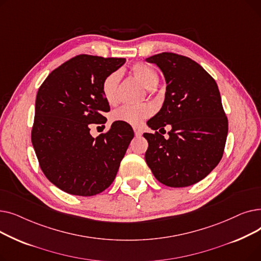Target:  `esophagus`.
Masks as SVG:
<instances>
[{
    "label": "esophagus",
    "mask_w": 261,
    "mask_h": 261,
    "mask_svg": "<svg viewBox=\"0 0 261 261\" xmlns=\"http://www.w3.org/2000/svg\"><path fill=\"white\" fill-rule=\"evenodd\" d=\"M133 130H134V133H135V135H136V136H141V135L143 134L142 129H140V128H138V127H134V128H133Z\"/></svg>",
    "instance_id": "34e87169"
}]
</instances>
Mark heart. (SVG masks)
I'll list each match as a JSON object with an SVG mask.
<instances>
[{
  "label": "heart",
  "mask_w": 261,
  "mask_h": 261,
  "mask_svg": "<svg viewBox=\"0 0 261 261\" xmlns=\"http://www.w3.org/2000/svg\"><path fill=\"white\" fill-rule=\"evenodd\" d=\"M131 72L141 84L149 90L154 89L159 85V75L151 66L146 63L138 62L131 67ZM121 75L118 71L110 73L105 77L101 84V92L108 103L114 105L117 101V91ZM153 113L152 107L148 103L136 106H121L113 112L112 119L128 123L131 126H139Z\"/></svg>",
  "instance_id": "1"
}]
</instances>
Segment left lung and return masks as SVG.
Returning <instances> with one entry per match:
<instances>
[{
    "mask_svg": "<svg viewBox=\"0 0 261 261\" xmlns=\"http://www.w3.org/2000/svg\"><path fill=\"white\" fill-rule=\"evenodd\" d=\"M166 79L163 107L147 125L152 130L171 126L166 140L158 131L144 133L145 160L155 179L169 187L198 183L222 159L227 117L215 79L188 57L161 53L146 59Z\"/></svg>",
    "mask_w": 261,
    "mask_h": 261,
    "instance_id": "obj_1",
    "label": "left lung"
}]
</instances>
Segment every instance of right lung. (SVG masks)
Wrapping results in <instances>:
<instances>
[{
    "instance_id": "right-lung-1",
    "label": "right lung",
    "mask_w": 261,
    "mask_h": 261,
    "mask_svg": "<svg viewBox=\"0 0 261 261\" xmlns=\"http://www.w3.org/2000/svg\"><path fill=\"white\" fill-rule=\"evenodd\" d=\"M126 62L125 58L78 56L46 77L36 97L32 143L41 170L55 186L75 196L91 197L114 181L134 132L114 121L94 139L91 123H105L110 106L102 80Z\"/></svg>"
}]
</instances>
